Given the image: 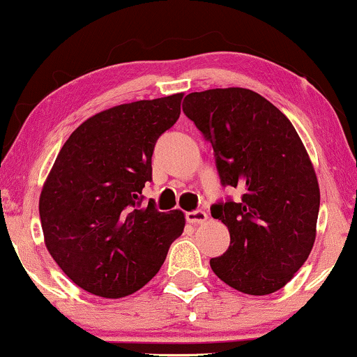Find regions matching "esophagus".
<instances>
[{"label": "esophagus", "instance_id": "esophagus-1", "mask_svg": "<svg viewBox=\"0 0 357 357\" xmlns=\"http://www.w3.org/2000/svg\"><path fill=\"white\" fill-rule=\"evenodd\" d=\"M186 221L191 222V225H203V222L208 221V213L203 211V209L190 211L186 213Z\"/></svg>", "mask_w": 357, "mask_h": 357}]
</instances>
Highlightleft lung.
<instances>
[{
	"label": "left lung",
	"mask_w": 357,
	"mask_h": 357,
	"mask_svg": "<svg viewBox=\"0 0 357 357\" xmlns=\"http://www.w3.org/2000/svg\"><path fill=\"white\" fill-rule=\"evenodd\" d=\"M183 113L211 143L222 186L239 199H220L211 216L231 243L209 261L221 281L241 293L271 294L306 263L316 239L319 186L289 119L244 88L208 89L184 98Z\"/></svg>",
	"instance_id": "8db88e82"
}]
</instances>
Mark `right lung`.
I'll use <instances>...</instances> for the list:
<instances>
[{"label":"right lung","instance_id":"1","mask_svg":"<svg viewBox=\"0 0 357 357\" xmlns=\"http://www.w3.org/2000/svg\"><path fill=\"white\" fill-rule=\"evenodd\" d=\"M183 94L136 101L84 121L56 158L43 186L40 218L56 264L101 298L143 287L183 234L181 211L143 204L158 137L178 121Z\"/></svg>","mask_w":357,"mask_h":357}]
</instances>
